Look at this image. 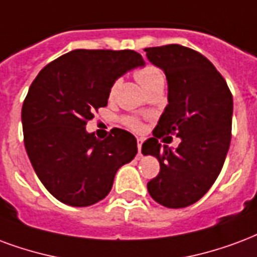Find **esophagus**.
Here are the masks:
<instances>
[{
  "label": "esophagus",
  "instance_id": "34e87169",
  "mask_svg": "<svg viewBox=\"0 0 257 257\" xmlns=\"http://www.w3.org/2000/svg\"><path fill=\"white\" fill-rule=\"evenodd\" d=\"M143 139L142 138H138V148H139V154L142 153V144H143Z\"/></svg>",
  "mask_w": 257,
  "mask_h": 257
}]
</instances>
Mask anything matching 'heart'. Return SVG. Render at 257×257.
<instances>
[{
    "label": "heart",
    "instance_id": "1",
    "mask_svg": "<svg viewBox=\"0 0 257 257\" xmlns=\"http://www.w3.org/2000/svg\"><path fill=\"white\" fill-rule=\"evenodd\" d=\"M135 76H136V79H138L139 83L143 85L146 91H148L150 88H153L155 85L165 84V76H163L162 70L159 69V68H157L155 65H150V64H147V65L139 68V69L135 72ZM117 84H118V81H114L113 85L110 87V96H113ZM122 121L125 125H128L129 128L135 129V131H140V129L143 128L142 122H140L139 119L134 118V117H123Z\"/></svg>",
    "mask_w": 257,
    "mask_h": 257
}]
</instances>
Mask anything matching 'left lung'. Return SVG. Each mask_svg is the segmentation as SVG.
I'll use <instances>...</instances> for the list:
<instances>
[{
	"label": "left lung",
	"instance_id": "obj_1",
	"mask_svg": "<svg viewBox=\"0 0 257 257\" xmlns=\"http://www.w3.org/2000/svg\"><path fill=\"white\" fill-rule=\"evenodd\" d=\"M151 64L165 72L169 104L142 146L161 170L147 184L154 200L169 208L196 203L219 176L231 140L233 96L225 79L206 57L181 45L144 49ZM176 134V150L157 143Z\"/></svg>",
	"mask_w": 257,
	"mask_h": 257
}]
</instances>
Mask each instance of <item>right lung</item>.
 Segmentation results:
<instances>
[{"instance_id":"1","label":"right lung","mask_w":257,"mask_h":257,"mask_svg":"<svg viewBox=\"0 0 257 257\" xmlns=\"http://www.w3.org/2000/svg\"><path fill=\"white\" fill-rule=\"evenodd\" d=\"M143 65L134 50L77 49L51 61L32 81L22 109L24 146L38 178L61 203H98L109 195L117 170L136 157L132 134L114 128L102 140L85 125L107 106L114 81Z\"/></svg>"}]
</instances>
